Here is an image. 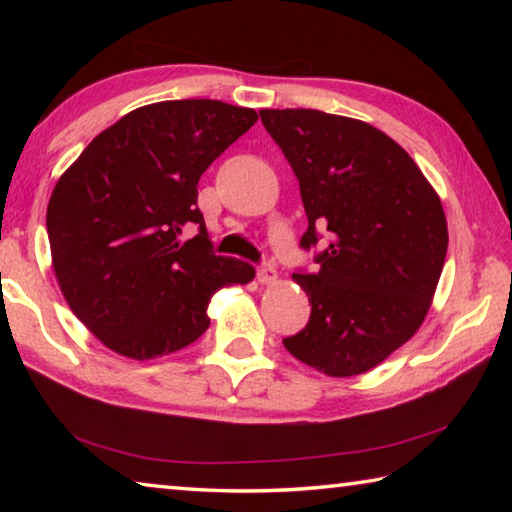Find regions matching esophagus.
I'll use <instances>...</instances> for the list:
<instances>
[{
  "instance_id": "obj_1",
  "label": "esophagus",
  "mask_w": 512,
  "mask_h": 512,
  "mask_svg": "<svg viewBox=\"0 0 512 512\" xmlns=\"http://www.w3.org/2000/svg\"><path fill=\"white\" fill-rule=\"evenodd\" d=\"M257 280L262 284H273L277 280V271H275V264L271 262H264L257 266Z\"/></svg>"
}]
</instances>
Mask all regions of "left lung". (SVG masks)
Segmentation results:
<instances>
[{
	"label": "left lung",
	"instance_id": "obj_1",
	"mask_svg": "<svg viewBox=\"0 0 512 512\" xmlns=\"http://www.w3.org/2000/svg\"><path fill=\"white\" fill-rule=\"evenodd\" d=\"M300 183L318 250L316 271L293 273L311 316L284 339L329 377L379 366L418 332L447 255L438 194L400 144L366 121L323 110H259Z\"/></svg>",
	"mask_w": 512,
	"mask_h": 512
}]
</instances>
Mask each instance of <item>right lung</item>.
Instances as JSON below:
<instances>
[{"instance_id":"right-lung-1","label":"right lung","mask_w":512,"mask_h":512,"mask_svg":"<svg viewBox=\"0 0 512 512\" xmlns=\"http://www.w3.org/2000/svg\"><path fill=\"white\" fill-rule=\"evenodd\" d=\"M257 121L212 99L137 108L85 146L47 207L51 262L74 316L137 361L183 350L207 327V305L255 268L214 255L198 180Z\"/></svg>"}]
</instances>
